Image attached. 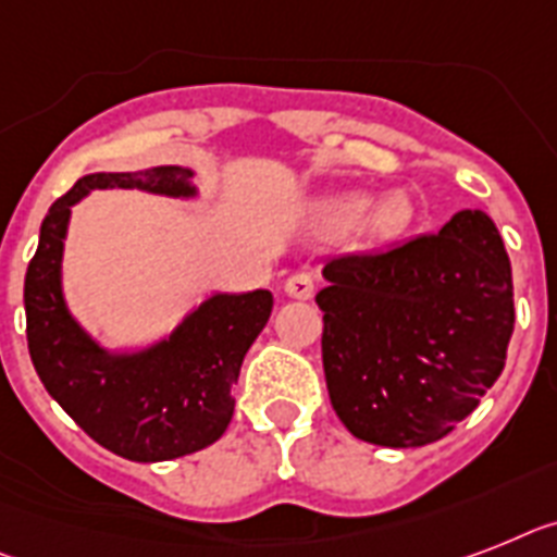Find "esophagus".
<instances>
[{
    "label": "esophagus",
    "instance_id": "obj_1",
    "mask_svg": "<svg viewBox=\"0 0 557 557\" xmlns=\"http://www.w3.org/2000/svg\"><path fill=\"white\" fill-rule=\"evenodd\" d=\"M312 289H315V282H312L310 273H293L284 282V293L289 298H298V301H307L312 296Z\"/></svg>",
    "mask_w": 557,
    "mask_h": 557
}]
</instances>
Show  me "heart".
<instances>
[{
  "instance_id": "b5f03b06",
  "label": "heart",
  "mask_w": 557,
  "mask_h": 557,
  "mask_svg": "<svg viewBox=\"0 0 557 557\" xmlns=\"http://www.w3.org/2000/svg\"><path fill=\"white\" fill-rule=\"evenodd\" d=\"M412 219H416V205L401 190L387 193L375 205L367 193H338L321 199L315 207V224L324 236H347L361 227V233L372 242H389L401 236Z\"/></svg>"
}]
</instances>
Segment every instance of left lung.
Segmentation results:
<instances>
[{
  "mask_svg": "<svg viewBox=\"0 0 557 557\" xmlns=\"http://www.w3.org/2000/svg\"><path fill=\"white\" fill-rule=\"evenodd\" d=\"M321 356L356 438L410 449L444 438L498 381L512 335V268L484 210L379 256L333 259Z\"/></svg>",
  "mask_w": 557,
  "mask_h": 557,
  "instance_id": "8db88e82",
  "label": "left lung"
}]
</instances>
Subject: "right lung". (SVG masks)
I'll return each instance as SVG.
<instances>
[{
    "mask_svg": "<svg viewBox=\"0 0 557 557\" xmlns=\"http://www.w3.org/2000/svg\"><path fill=\"white\" fill-rule=\"evenodd\" d=\"M196 170L178 164L90 173L45 215L25 273L27 350L41 384L96 444L127 461L199 453L233 418V384L273 312L270 289H210L150 342L110 347L76 319L64 296V242L73 207L94 190H139L196 201Z\"/></svg>",
    "mask_w": 557,
    "mask_h": 557,
    "instance_id": "1",
    "label": "right lung"
}]
</instances>
